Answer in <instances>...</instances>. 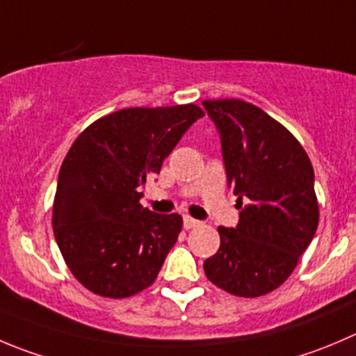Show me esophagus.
I'll return each instance as SVG.
<instances>
[{"label": "esophagus", "mask_w": 356, "mask_h": 356, "mask_svg": "<svg viewBox=\"0 0 356 356\" xmlns=\"http://www.w3.org/2000/svg\"><path fill=\"white\" fill-rule=\"evenodd\" d=\"M201 225V222H199V220H195V218H192V216H185L184 218V227L185 229H195V227H199Z\"/></svg>", "instance_id": "34e87169"}]
</instances>
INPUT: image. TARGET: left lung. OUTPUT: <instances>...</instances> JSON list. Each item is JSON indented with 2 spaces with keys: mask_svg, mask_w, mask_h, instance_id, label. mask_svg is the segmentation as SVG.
Here are the masks:
<instances>
[{
  "mask_svg": "<svg viewBox=\"0 0 356 356\" xmlns=\"http://www.w3.org/2000/svg\"><path fill=\"white\" fill-rule=\"evenodd\" d=\"M222 140L239 223L218 227L204 262L209 282L236 297L266 296L289 280L320 218L309 157L285 125L241 99H204Z\"/></svg>",
  "mask_w": 356,
  "mask_h": 356,
  "instance_id": "obj_1",
  "label": "left lung"
}]
</instances>
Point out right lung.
I'll list each match as a JSON object with an SVG mask.
<instances>
[{"label": "right lung", "instance_id": "add662e5", "mask_svg": "<svg viewBox=\"0 0 356 356\" xmlns=\"http://www.w3.org/2000/svg\"><path fill=\"white\" fill-rule=\"evenodd\" d=\"M201 117L194 103L124 108L97 118L71 145L52 227L64 262L87 290L125 299L155 282L184 218L143 208L140 188Z\"/></svg>", "mask_w": 356, "mask_h": 356}]
</instances>
